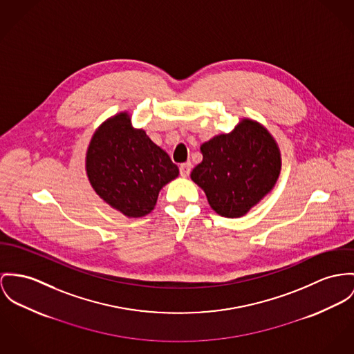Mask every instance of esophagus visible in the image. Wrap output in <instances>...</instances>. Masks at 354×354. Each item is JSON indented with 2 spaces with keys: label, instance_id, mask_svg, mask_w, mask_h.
I'll return each mask as SVG.
<instances>
[{
  "label": "esophagus",
  "instance_id": "1",
  "mask_svg": "<svg viewBox=\"0 0 354 354\" xmlns=\"http://www.w3.org/2000/svg\"><path fill=\"white\" fill-rule=\"evenodd\" d=\"M179 169H180V175H182L183 178H187V176L190 175L191 172L190 162H187V163L180 164V165H179Z\"/></svg>",
  "mask_w": 354,
  "mask_h": 354
}]
</instances>
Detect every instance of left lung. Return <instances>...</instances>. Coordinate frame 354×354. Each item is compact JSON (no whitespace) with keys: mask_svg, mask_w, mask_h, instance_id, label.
Here are the masks:
<instances>
[{"mask_svg":"<svg viewBox=\"0 0 354 354\" xmlns=\"http://www.w3.org/2000/svg\"><path fill=\"white\" fill-rule=\"evenodd\" d=\"M201 152L203 160L192 169L191 179L222 217L245 216L272 190L281 168L274 138L248 118L233 132L203 142Z\"/></svg>","mask_w":354,"mask_h":354,"instance_id":"obj_1","label":"left lung"}]
</instances>
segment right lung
<instances>
[{"instance_id":"1","label":"right lung","mask_w":354,"mask_h":354,"mask_svg":"<svg viewBox=\"0 0 354 354\" xmlns=\"http://www.w3.org/2000/svg\"><path fill=\"white\" fill-rule=\"evenodd\" d=\"M86 171L95 192L127 217H144L159 191L179 175V168L145 131L133 129L127 111L105 121L86 153Z\"/></svg>"}]
</instances>
